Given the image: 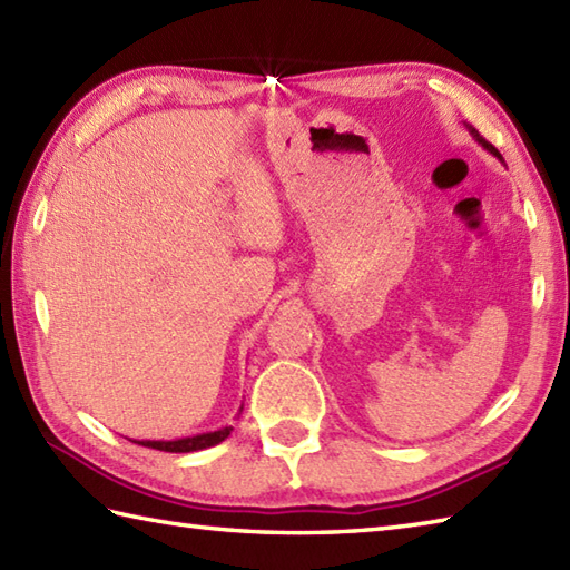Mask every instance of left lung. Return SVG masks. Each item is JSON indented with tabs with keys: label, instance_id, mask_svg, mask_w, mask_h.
Segmentation results:
<instances>
[{
	"label": "left lung",
	"instance_id": "obj_1",
	"mask_svg": "<svg viewBox=\"0 0 570 570\" xmlns=\"http://www.w3.org/2000/svg\"><path fill=\"white\" fill-rule=\"evenodd\" d=\"M465 129H468V131H471V136L475 138V141H478L480 146H483V148L488 150V154H492V156H495V158H498L500 163H504V160H502V156H500V150H498L495 146H492V144H488V141H485V138H483V136H480V134H478V131L473 129V126H468V124H465Z\"/></svg>",
	"mask_w": 570,
	"mask_h": 570
}]
</instances>
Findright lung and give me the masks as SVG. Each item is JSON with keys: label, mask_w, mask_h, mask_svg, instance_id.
<instances>
[{"label": "right lung", "mask_w": 570, "mask_h": 570, "mask_svg": "<svg viewBox=\"0 0 570 570\" xmlns=\"http://www.w3.org/2000/svg\"><path fill=\"white\" fill-rule=\"evenodd\" d=\"M232 432H234V426H222V429H217V432H205V434H195V436L170 439V441H150V439H146V441H134V444L148 446V449H158V451H170V453H189V451L217 446Z\"/></svg>", "instance_id": "right-lung-1"}]
</instances>
